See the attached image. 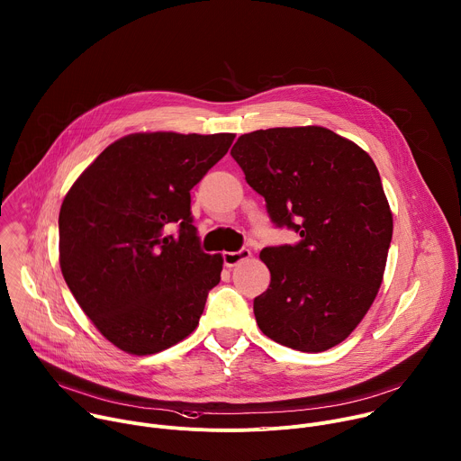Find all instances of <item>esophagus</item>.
Masks as SVG:
<instances>
[{
	"label": "esophagus",
	"mask_w": 461,
	"mask_h": 461,
	"mask_svg": "<svg viewBox=\"0 0 461 461\" xmlns=\"http://www.w3.org/2000/svg\"><path fill=\"white\" fill-rule=\"evenodd\" d=\"M249 257H251V251H249L248 248H242V249H239V251H224V253H222L224 265H226L228 268L237 267L239 262H242V260H246V258H249Z\"/></svg>",
	"instance_id": "1"
}]
</instances>
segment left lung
Segmentation results:
<instances>
[{
	"label": "left lung",
	"instance_id": "1",
	"mask_svg": "<svg viewBox=\"0 0 461 461\" xmlns=\"http://www.w3.org/2000/svg\"><path fill=\"white\" fill-rule=\"evenodd\" d=\"M231 157L295 246L265 248L270 286L253 301L262 334L301 352L345 341L372 306L386 267L392 212L370 155L334 131L258 129Z\"/></svg>",
	"mask_w": 461,
	"mask_h": 461
}]
</instances>
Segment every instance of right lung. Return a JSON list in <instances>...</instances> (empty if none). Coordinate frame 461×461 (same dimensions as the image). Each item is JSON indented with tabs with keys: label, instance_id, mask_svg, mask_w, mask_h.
Instances as JSON below:
<instances>
[{
	"label": "right lung",
	"instance_id": "1",
	"mask_svg": "<svg viewBox=\"0 0 461 461\" xmlns=\"http://www.w3.org/2000/svg\"><path fill=\"white\" fill-rule=\"evenodd\" d=\"M235 135L133 133L107 146L59 208V268L77 303L116 348L162 352L199 324L222 255L204 253L193 226V185ZM179 226L176 238L167 228Z\"/></svg>",
	"mask_w": 461,
	"mask_h": 461
}]
</instances>
